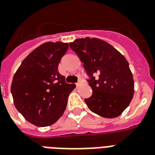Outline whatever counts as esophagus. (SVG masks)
<instances>
[{"label":"esophagus","mask_w":155,"mask_h":155,"mask_svg":"<svg viewBox=\"0 0 155 155\" xmlns=\"http://www.w3.org/2000/svg\"><path fill=\"white\" fill-rule=\"evenodd\" d=\"M82 84H83V81H82L81 80H80L79 81L77 82V83H76V87H80Z\"/></svg>","instance_id":"34e87169"}]
</instances>
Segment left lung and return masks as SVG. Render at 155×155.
<instances>
[{
    "label": "left lung",
    "instance_id": "8db88e82",
    "mask_svg": "<svg viewBox=\"0 0 155 155\" xmlns=\"http://www.w3.org/2000/svg\"><path fill=\"white\" fill-rule=\"evenodd\" d=\"M69 45L90 76L87 81L93 93L84 100L90 110L106 118L120 115L134 94L133 76L125 58L110 44L96 38H78Z\"/></svg>",
    "mask_w": 155,
    "mask_h": 155
}]
</instances>
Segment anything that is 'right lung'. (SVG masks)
<instances>
[{
    "mask_svg": "<svg viewBox=\"0 0 155 155\" xmlns=\"http://www.w3.org/2000/svg\"><path fill=\"white\" fill-rule=\"evenodd\" d=\"M68 43L48 41L23 60L11 86L14 105L23 117L38 127L54 124L67 106L68 97L75 88L65 83L58 64Z\"/></svg>",
    "mask_w": 155,
    "mask_h": 155,
    "instance_id": "obj_1",
    "label": "right lung"
}]
</instances>
